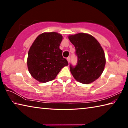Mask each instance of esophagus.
<instances>
[{
	"mask_svg": "<svg viewBox=\"0 0 128 128\" xmlns=\"http://www.w3.org/2000/svg\"><path fill=\"white\" fill-rule=\"evenodd\" d=\"M66 59H67V61L68 62V63H69V62H70V57H68L66 58Z\"/></svg>",
	"mask_w": 128,
	"mask_h": 128,
	"instance_id": "esophagus-1",
	"label": "esophagus"
}]
</instances>
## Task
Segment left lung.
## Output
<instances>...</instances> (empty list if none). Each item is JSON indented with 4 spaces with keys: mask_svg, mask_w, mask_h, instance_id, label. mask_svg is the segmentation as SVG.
<instances>
[{
    "mask_svg": "<svg viewBox=\"0 0 128 128\" xmlns=\"http://www.w3.org/2000/svg\"><path fill=\"white\" fill-rule=\"evenodd\" d=\"M74 45L77 63L70 64V70L76 81L88 84L100 76L106 64L104 51L100 43L90 34L80 33L68 36Z\"/></svg>",
    "mask_w": 128,
    "mask_h": 128,
    "instance_id": "8db88e82",
    "label": "left lung"
}]
</instances>
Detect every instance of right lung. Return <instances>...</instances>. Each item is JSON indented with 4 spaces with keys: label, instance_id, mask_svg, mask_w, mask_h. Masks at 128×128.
<instances>
[{
    "label": "right lung",
    "instance_id": "right-lung-1",
    "mask_svg": "<svg viewBox=\"0 0 128 128\" xmlns=\"http://www.w3.org/2000/svg\"><path fill=\"white\" fill-rule=\"evenodd\" d=\"M62 36L56 32L43 33L34 41L28 52V70L40 82L52 81L65 66L68 65L62 57L59 46Z\"/></svg>",
    "mask_w": 128,
    "mask_h": 128
}]
</instances>
